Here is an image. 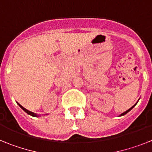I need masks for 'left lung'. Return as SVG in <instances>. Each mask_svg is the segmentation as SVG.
Listing matches in <instances>:
<instances>
[{
	"label": "left lung",
	"mask_w": 152,
	"mask_h": 152,
	"mask_svg": "<svg viewBox=\"0 0 152 152\" xmlns=\"http://www.w3.org/2000/svg\"><path fill=\"white\" fill-rule=\"evenodd\" d=\"M136 103H135V105H134V106H133V107H131V108H130V109H129L128 110H126V112L123 113H122V114H121V115H120V116H124L125 114H126V113H128V112H129V111H130V110H131L133 108V107H135V105H136Z\"/></svg>",
	"instance_id": "left-lung-1"
}]
</instances>
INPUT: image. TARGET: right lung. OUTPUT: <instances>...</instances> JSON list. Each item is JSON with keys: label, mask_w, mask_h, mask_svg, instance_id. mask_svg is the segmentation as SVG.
Masks as SVG:
<instances>
[{"label": "right lung", "mask_w": 152, "mask_h": 152, "mask_svg": "<svg viewBox=\"0 0 152 152\" xmlns=\"http://www.w3.org/2000/svg\"><path fill=\"white\" fill-rule=\"evenodd\" d=\"M17 104H18V105L20 106V108L22 109V110H23L25 111V112H26V113L29 114V115H30V116H39L38 115H37V114L34 113H33V112H31V111H29V110H26V109L24 108V107H22V106H21L20 104V103H17Z\"/></svg>", "instance_id": "1"}]
</instances>
